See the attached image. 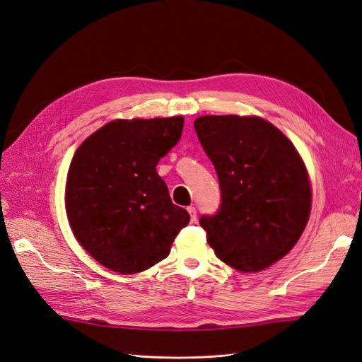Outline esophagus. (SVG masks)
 I'll return each mask as SVG.
<instances>
[{
	"mask_svg": "<svg viewBox=\"0 0 362 362\" xmlns=\"http://www.w3.org/2000/svg\"><path fill=\"white\" fill-rule=\"evenodd\" d=\"M187 211H189V214H190V220H192V223H194L196 221V208L194 206H189L187 208Z\"/></svg>",
	"mask_w": 362,
	"mask_h": 362,
	"instance_id": "34e87169",
	"label": "esophagus"
}]
</instances>
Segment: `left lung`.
Instances as JSON below:
<instances>
[{"mask_svg":"<svg viewBox=\"0 0 362 362\" xmlns=\"http://www.w3.org/2000/svg\"><path fill=\"white\" fill-rule=\"evenodd\" d=\"M194 129L221 190L218 213L199 220L208 244L240 272L269 268L295 247L310 217L303 157L288 136L256 115H205Z\"/></svg>","mask_w":362,"mask_h":362,"instance_id":"obj_1","label":"left lung"}]
</instances>
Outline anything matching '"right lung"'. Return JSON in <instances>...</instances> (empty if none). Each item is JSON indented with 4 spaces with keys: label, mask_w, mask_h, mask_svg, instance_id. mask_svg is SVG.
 Returning <instances> with one entry per match:
<instances>
[{
    "label": "right lung",
    "mask_w": 362,
    "mask_h": 362,
    "mask_svg": "<svg viewBox=\"0 0 362 362\" xmlns=\"http://www.w3.org/2000/svg\"><path fill=\"white\" fill-rule=\"evenodd\" d=\"M184 117L114 119L74 153L66 214L83 250L118 274H138L169 256L190 221L173 205L157 163L181 138Z\"/></svg>",
    "instance_id": "right-lung-1"
}]
</instances>
